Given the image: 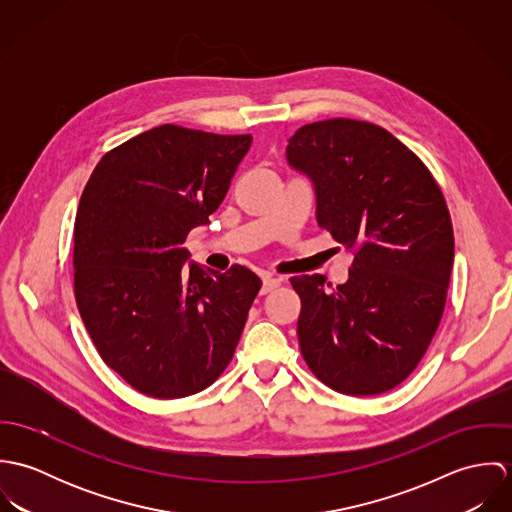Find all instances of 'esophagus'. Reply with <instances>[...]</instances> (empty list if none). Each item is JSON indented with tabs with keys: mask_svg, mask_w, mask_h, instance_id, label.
<instances>
[{
	"mask_svg": "<svg viewBox=\"0 0 512 512\" xmlns=\"http://www.w3.org/2000/svg\"><path fill=\"white\" fill-rule=\"evenodd\" d=\"M282 284V280L280 278H274V276H264V280H262V290H260V293H270L274 292L278 286Z\"/></svg>",
	"mask_w": 512,
	"mask_h": 512,
	"instance_id": "obj_1",
	"label": "esophagus"
}]
</instances>
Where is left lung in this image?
Instances as JSON below:
<instances>
[{"mask_svg": "<svg viewBox=\"0 0 512 512\" xmlns=\"http://www.w3.org/2000/svg\"><path fill=\"white\" fill-rule=\"evenodd\" d=\"M290 167L315 189L317 224L353 250L349 280L293 276L299 349L311 372L349 396L392 390L422 361L443 315L453 226L422 159L370 122L301 126Z\"/></svg>", "mask_w": 512, "mask_h": 512, "instance_id": "1", "label": "left lung"}]
</instances>
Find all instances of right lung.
Listing matches in <instances>:
<instances>
[{"label": "right lung", "mask_w": 512, "mask_h": 512, "mask_svg": "<svg viewBox=\"0 0 512 512\" xmlns=\"http://www.w3.org/2000/svg\"><path fill=\"white\" fill-rule=\"evenodd\" d=\"M252 136L157 126L108 151L74 220V297L102 361L138 392L185 398L230 363L262 280L183 246L209 224Z\"/></svg>", "instance_id": "obj_1"}]
</instances>
